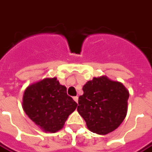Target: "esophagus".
Instances as JSON below:
<instances>
[{
    "label": "esophagus",
    "mask_w": 152,
    "mask_h": 152,
    "mask_svg": "<svg viewBox=\"0 0 152 152\" xmlns=\"http://www.w3.org/2000/svg\"><path fill=\"white\" fill-rule=\"evenodd\" d=\"M73 99H74V101L77 103L78 102V97L77 96H76V97H73Z\"/></svg>",
    "instance_id": "34e87169"
}]
</instances>
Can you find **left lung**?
Masks as SVG:
<instances>
[{
	"mask_svg": "<svg viewBox=\"0 0 152 152\" xmlns=\"http://www.w3.org/2000/svg\"><path fill=\"white\" fill-rule=\"evenodd\" d=\"M82 89L77 111L89 130L105 135L117 129L128 111L129 93L124 85L101 76L87 81Z\"/></svg>",
	"mask_w": 152,
	"mask_h": 152,
	"instance_id": "left-lung-1",
	"label": "left lung"
}]
</instances>
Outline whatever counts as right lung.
Masks as SVG:
<instances>
[{
    "instance_id": "add662e5",
    "label": "right lung",
    "mask_w": 152,
    "mask_h": 152,
    "mask_svg": "<svg viewBox=\"0 0 152 152\" xmlns=\"http://www.w3.org/2000/svg\"><path fill=\"white\" fill-rule=\"evenodd\" d=\"M22 105L35 124L52 134L63 129L77 103L67 95L66 88L60 85L56 77H46L26 88Z\"/></svg>"
}]
</instances>
